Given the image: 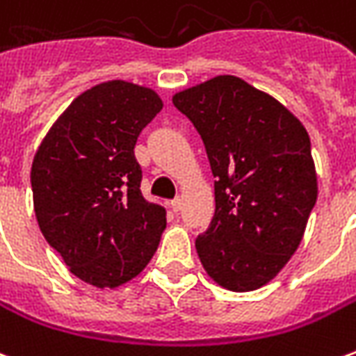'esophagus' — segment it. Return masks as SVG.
<instances>
[{
    "label": "esophagus",
    "mask_w": 356,
    "mask_h": 356,
    "mask_svg": "<svg viewBox=\"0 0 356 356\" xmlns=\"http://www.w3.org/2000/svg\"><path fill=\"white\" fill-rule=\"evenodd\" d=\"M171 209H173V211H175V213H177L179 209H181V198H175V200H171Z\"/></svg>",
    "instance_id": "1"
}]
</instances>
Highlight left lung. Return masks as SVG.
<instances>
[{"instance_id":"1","label":"left lung","mask_w":356,"mask_h":356,"mask_svg":"<svg viewBox=\"0 0 356 356\" xmlns=\"http://www.w3.org/2000/svg\"><path fill=\"white\" fill-rule=\"evenodd\" d=\"M200 133L216 177V216L196 238L219 286L252 291L296 254L318 186L305 127L290 110L236 76L173 95Z\"/></svg>"}]
</instances>
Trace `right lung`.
<instances>
[{"label":"right lung","mask_w":356,"mask_h":356,"mask_svg":"<svg viewBox=\"0 0 356 356\" xmlns=\"http://www.w3.org/2000/svg\"><path fill=\"white\" fill-rule=\"evenodd\" d=\"M162 106L152 89L99 83L74 99L34 156L40 231L70 273L91 286L129 282L160 244L165 209L140 194L135 143Z\"/></svg>","instance_id":"obj_1"}]
</instances>
